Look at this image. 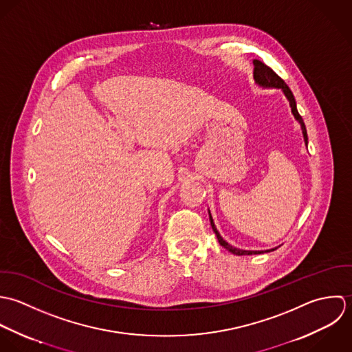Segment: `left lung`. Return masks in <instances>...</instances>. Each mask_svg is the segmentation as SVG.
Listing matches in <instances>:
<instances>
[{"label":"left lung","instance_id":"1","mask_svg":"<svg viewBox=\"0 0 352 352\" xmlns=\"http://www.w3.org/2000/svg\"><path fill=\"white\" fill-rule=\"evenodd\" d=\"M253 65H254V71H253V77H254V81L257 85L263 87V88H280L284 94V96L287 98V100L289 102V107H291V113L292 116L295 117V120L299 122L300 125V129H302V135H303V140L305 144L307 145V132H306V126H305V122L302 120V117L299 116L298 110H296V102H295V98L291 92V89L288 88V85L284 82V80L280 78L275 72L272 71L270 67H267L264 63L258 61V60H253ZM208 214H210V221H211L212 230L213 232L216 234V238L219 241V243L226 248L228 252H231L232 254L235 256H250V254H261V253H270V252H274L278 248H274V249H268V250H242V249H238V248H234L231 246L228 242H226L221 235L219 234L214 223H213V219H212L211 211L208 210Z\"/></svg>","mask_w":352,"mask_h":352}]
</instances>
